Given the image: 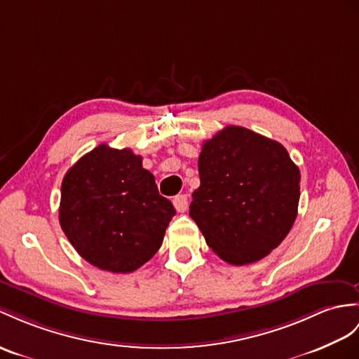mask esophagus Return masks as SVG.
<instances>
[{
	"label": "esophagus",
	"instance_id": "obj_1",
	"mask_svg": "<svg viewBox=\"0 0 359 359\" xmlns=\"http://www.w3.org/2000/svg\"><path fill=\"white\" fill-rule=\"evenodd\" d=\"M173 205L178 213H184L189 207V201L186 195H177L173 198Z\"/></svg>",
	"mask_w": 359,
	"mask_h": 359
}]
</instances>
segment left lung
Wrapping results in <instances>:
<instances>
[{
    "mask_svg": "<svg viewBox=\"0 0 359 359\" xmlns=\"http://www.w3.org/2000/svg\"><path fill=\"white\" fill-rule=\"evenodd\" d=\"M198 170L190 217L217 256L248 265L280 245L300 199V170L280 143L226 126L204 142Z\"/></svg>",
    "mask_w": 359,
    "mask_h": 359,
    "instance_id": "8db88e82",
    "label": "left lung"
}]
</instances>
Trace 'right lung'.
I'll return each instance as SVG.
<instances>
[{
    "mask_svg": "<svg viewBox=\"0 0 359 359\" xmlns=\"http://www.w3.org/2000/svg\"><path fill=\"white\" fill-rule=\"evenodd\" d=\"M175 208L130 149L99 144L65 173L59 222L91 265L133 273L160 250Z\"/></svg>",
    "mask_w": 359,
    "mask_h": 359,
    "instance_id": "1",
    "label": "right lung"
}]
</instances>
